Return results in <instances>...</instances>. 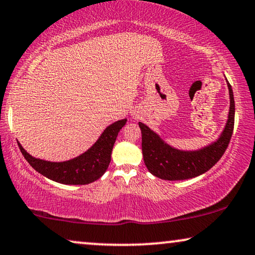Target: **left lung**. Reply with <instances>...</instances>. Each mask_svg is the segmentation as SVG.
<instances>
[{
  "label": "left lung",
  "mask_w": 255,
  "mask_h": 255,
  "mask_svg": "<svg viewBox=\"0 0 255 255\" xmlns=\"http://www.w3.org/2000/svg\"><path fill=\"white\" fill-rule=\"evenodd\" d=\"M228 88L230 110L224 130L217 140L196 151H182L172 147L147 125L139 122L142 156L149 173L162 180H188L208 172L218 162L228 148L235 127V97L229 81Z\"/></svg>",
  "instance_id": "obj_1"
}]
</instances>
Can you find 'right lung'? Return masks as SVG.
Instances as JSON below:
<instances>
[{
	"label": "right lung",
	"mask_w": 255,
	"mask_h": 255,
	"mask_svg": "<svg viewBox=\"0 0 255 255\" xmlns=\"http://www.w3.org/2000/svg\"><path fill=\"white\" fill-rule=\"evenodd\" d=\"M127 118L110 124L88 151L74 159L52 162L33 158L17 141L26 161L41 175L62 184H88L99 180L106 173L111 160V152L118 132L127 123Z\"/></svg>",
	"instance_id": "1"
}]
</instances>
